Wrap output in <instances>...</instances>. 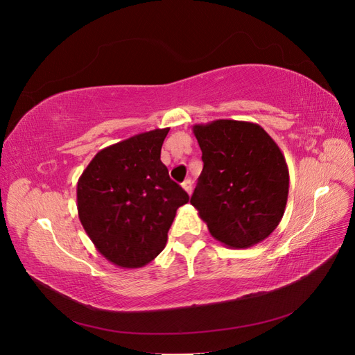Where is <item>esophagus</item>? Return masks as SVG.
Here are the masks:
<instances>
[{
    "mask_svg": "<svg viewBox=\"0 0 355 355\" xmlns=\"http://www.w3.org/2000/svg\"><path fill=\"white\" fill-rule=\"evenodd\" d=\"M182 188H184L188 192V194H191V192H192V182H191V179H187V180L182 182Z\"/></svg>",
    "mask_w": 355,
    "mask_h": 355,
    "instance_id": "1",
    "label": "esophagus"
}]
</instances>
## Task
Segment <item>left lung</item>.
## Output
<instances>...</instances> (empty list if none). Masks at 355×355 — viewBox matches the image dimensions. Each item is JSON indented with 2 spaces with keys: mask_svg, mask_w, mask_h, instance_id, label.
<instances>
[{
  "mask_svg": "<svg viewBox=\"0 0 355 355\" xmlns=\"http://www.w3.org/2000/svg\"><path fill=\"white\" fill-rule=\"evenodd\" d=\"M192 132L204 166L191 204L211 237L232 249L263 241L286 210L288 168L282 149L249 121L216 120Z\"/></svg>",
  "mask_w": 355,
  "mask_h": 355,
  "instance_id": "obj_1",
  "label": "left lung"
}]
</instances>
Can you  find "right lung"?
I'll use <instances>...</instances> for the list:
<instances>
[{
  "mask_svg": "<svg viewBox=\"0 0 355 355\" xmlns=\"http://www.w3.org/2000/svg\"><path fill=\"white\" fill-rule=\"evenodd\" d=\"M170 128L139 133L103 148L77 185L83 228L98 252L121 268H141L163 252L187 192L161 163Z\"/></svg>",
  "mask_w": 355,
  "mask_h": 355,
  "instance_id": "right-lung-1",
  "label": "right lung"
}]
</instances>
